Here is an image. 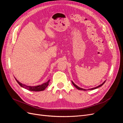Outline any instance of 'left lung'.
Segmentation results:
<instances>
[{"instance_id": "1", "label": "left lung", "mask_w": 123, "mask_h": 123, "mask_svg": "<svg viewBox=\"0 0 123 123\" xmlns=\"http://www.w3.org/2000/svg\"><path fill=\"white\" fill-rule=\"evenodd\" d=\"M105 81H106V80L104 81V82H103L101 85H99V86H97V87H95V88H91V89H88V90H93V89H96V88H98V87H101L102 86H103V85H104V84L105 83ZM72 84H73V85L75 87V88H76L77 89H79V90H84V91H86V90H87L86 89H83V88H80V87H79V86H77V85H76L75 84H74L73 81H72Z\"/></svg>"}]
</instances>
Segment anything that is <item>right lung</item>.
Returning a JSON list of instances; mask_svg holds the SVG:
<instances>
[{"label":"right lung","instance_id":"1","mask_svg":"<svg viewBox=\"0 0 123 123\" xmlns=\"http://www.w3.org/2000/svg\"><path fill=\"white\" fill-rule=\"evenodd\" d=\"M15 79L18 84H19L21 87H23L25 89H27V90H28L32 91H41L44 90V89H45L48 87V86L49 85V83L50 82V80H49L47 81V82L44 83L40 85L36 86H27V85L23 84L22 83H20L19 81L16 80V78H15Z\"/></svg>","mask_w":123,"mask_h":123}]
</instances>
